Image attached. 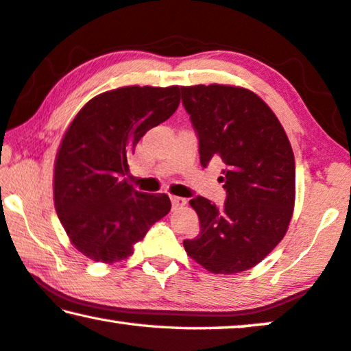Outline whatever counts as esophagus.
<instances>
[{"label": "esophagus", "mask_w": 351, "mask_h": 351, "mask_svg": "<svg viewBox=\"0 0 351 351\" xmlns=\"http://www.w3.org/2000/svg\"><path fill=\"white\" fill-rule=\"evenodd\" d=\"M170 199H171V206H173V209L182 208V206H186L187 203V199L181 197H170Z\"/></svg>", "instance_id": "34e87169"}]
</instances>
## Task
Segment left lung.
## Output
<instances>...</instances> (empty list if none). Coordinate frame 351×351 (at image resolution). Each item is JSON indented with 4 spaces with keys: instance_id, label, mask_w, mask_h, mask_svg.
Returning a JSON list of instances; mask_svg holds the SVG:
<instances>
[{
    "instance_id": "left-lung-1",
    "label": "left lung",
    "mask_w": 351,
    "mask_h": 351,
    "mask_svg": "<svg viewBox=\"0 0 351 351\" xmlns=\"http://www.w3.org/2000/svg\"><path fill=\"white\" fill-rule=\"evenodd\" d=\"M182 106L198 137L199 164L221 160L226 199H191L202 231L187 254L213 274L259 264L281 239L295 202V159L285 130L256 93L231 86L182 87Z\"/></svg>"
}]
</instances>
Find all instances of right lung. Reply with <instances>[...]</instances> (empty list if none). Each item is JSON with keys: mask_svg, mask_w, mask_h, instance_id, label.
Returning <instances> with one entry per match:
<instances>
[{"mask_svg": "<svg viewBox=\"0 0 351 351\" xmlns=\"http://www.w3.org/2000/svg\"><path fill=\"white\" fill-rule=\"evenodd\" d=\"M180 90L131 86L101 93L66 130L56 158L54 204L71 243L87 258L126 259L169 214V195L137 192L125 176L138 141L178 109Z\"/></svg>", "mask_w": 351, "mask_h": 351, "instance_id": "add662e5", "label": "right lung"}]
</instances>
